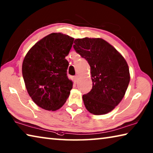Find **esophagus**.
<instances>
[{"label":"esophagus","instance_id":"34e87169","mask_svg":"<svg viewBox=\"0 0 153 153\" xmlns=\"http://www.w3.org/2000/svg\"><path fill=\"white\" fill-rule=\"evenodd\" d=\"M78 79H79V76H77V75H76V76H74V81L75 82H77V81H78Z\"/></svg>","mask_w":153,"mask_h":153}]
</instances>
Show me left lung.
<instances>
[{
  "label": "left lung",
  "instance_id": "obj_1",
  "mask_svg": "<svg viewBox=\"0 0 153 153\" xmlns=\"http://www.w3.org/2000/svg\"><path fill=\"white\" fill-rule=\"evenodd\" d=\"M74 48L90 66L92 88L82 97L86 109L98 115L111 112L121 101L130 80L126 59L99 38L76 39Z\"/></svg>",
  "mask_w": 153,
  "mask_h": 153
}]
</instances>
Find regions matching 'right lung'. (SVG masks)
I'll list each match as a JSON object with an SVG mask.
<instances>
[{"label":"right lung","instance_id":"right-lung-1","mask_svg":"<svg viewBox=\"0 0 153 153\" xmlns=\"http://www.w3.org/2000/svg\"><path fill=\"white\" fill-rule=\"evenodd\" d=\"M74 38L52 33L36 42L24 59L22 74L27 93L38 107L56 111L66 102L73 87L67 76L65 59Z\"/></svg>","mask_w":153,"mask_h":153}]
</instances>
